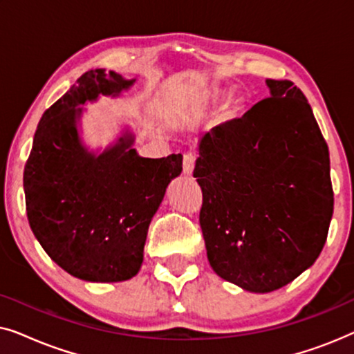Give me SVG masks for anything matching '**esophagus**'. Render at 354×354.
<instances>
[{
    "instance_id": "34e87169",
    "label": "esophagus",
    "mask_w": 354,
    "mask_h": 354,
    "mask_svg": "<svg viewBox=\"0 0 354 354\" xmlns=\"http://www.w3.org/2000/svg\"><path fill=\"white\" fill-rule=\"evenodd\" d=\"M195 154L192 153H187L185 156H183V172L187 174V176H192L193 174V169H195Z\"/></svg>"
}]
</instances>
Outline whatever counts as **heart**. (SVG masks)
Returning a JSON list of instances; mask_svg holds the SVG:
<instances>
[{
  "mask_svg": "<svg viewBox=\"0 0 354 354\" xmlns=\"http://www.w3.org/2000/svg\"><path fill=\"white\" fill-rule=\"evenodd\" d=\"M216 95H207L206 98H203V103H209V101H214Z\"/></svg>",
  "mask_w": 354,
  "mask_h": 354,
  "instance_id": "1",
  "label": "heart"
}]
</instances>
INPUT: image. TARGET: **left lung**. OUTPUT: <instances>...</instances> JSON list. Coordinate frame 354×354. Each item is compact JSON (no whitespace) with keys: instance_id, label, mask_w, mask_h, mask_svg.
Segmentation results:
<instances>
[{"instance_id":"left-lung-1","label":"left lung","mask_w":354,"mask_h":354,"mask_svg":"<svg viewBox=\"0 0 354 354\" xmlns=\"http://www.w3.org/2000/svg\"><path fill=\"white\" fill-rule=\"evenodd\" d=\"M270 96L198 143L207 259L253 293L282 288L311 268L333 214L330 159L303 91L266 80Z\"/></svg>"}]
</instances>
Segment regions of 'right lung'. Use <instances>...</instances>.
<instances>
[{
  "label": "right lung",
  "mask_w": 354,
  "mask_h": 354,
  "mask_svg": "<svg viewBox=\"0 0 354 354\" xmlns=\"http://www.w3.org/2000/svg\"><path fill=\"white\" fill-rule=\"evenodd\" d=\"M137 79L85 72L38 122L24 169L27 217L55 263L85 282H122L138 274L148 227L166 188L182 172V154L142 158L129 129L104 149L80 135L86 101L118 98Z\"/></svg>",
  "instance_id": "1"
}]
</instances>
